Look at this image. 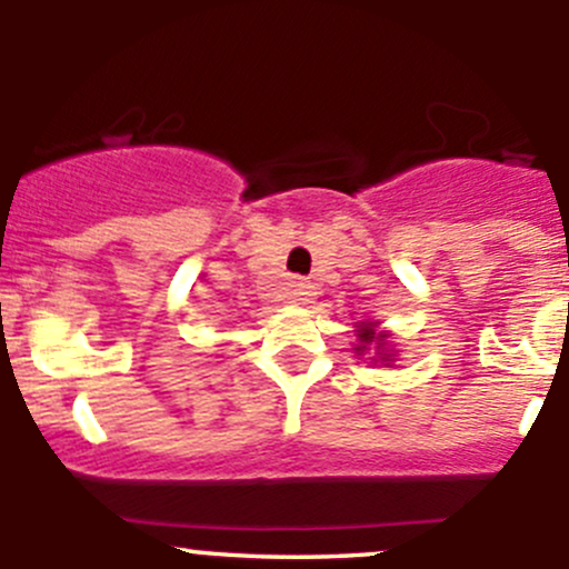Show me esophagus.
Here are the masks:
<instances>
[{
    "label": "esophagus",
    "mask_w": 569,
    "mask_h": 569,
    "mask_svg": "<svg viewBox=\"0 0 569 569\" xmlns=\"http://www.w3.org/2000/svg\"><path fill=\"white\" fill-rule=\"evenodd\" d=\"M286 295H289V300L297 302V306H306V302L313 300V295H317V291H313V286L308 283V280L295 278L289 283V289H286Z\"/></svg>",
    "instance_id": "esophagus-1"
}]
</instances>
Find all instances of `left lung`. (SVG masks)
I'll use <instances>...</instances> for the list:
<instances>
[{"instance_id": "obj_1", "label": "left lung", "mask_w": 569, "mask_h": 569, "mask_svg": "<svg viewBox=\"0 0 569 569\" xmlns=\"http://www.w3.org/2000/svg\"><path fill=\"white\" fill-rule=\"evenodd\" d=\"M352 333H356V341H352V352L358 358L367 356L369 363H380V367H391L400 356V350L391 341L389 330L380 328L378 319H363V322L352 325Z\"/></svg>"}]
</instances>
